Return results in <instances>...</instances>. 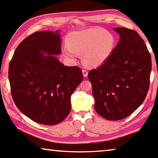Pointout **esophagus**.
<instances>
[{
    "label": "esophagus",
    "mask_w": 158,
    "mask_h": 158,
    "mask_svg": "<svg viewBox=\"0 0 158 158\" xmlns=\"http://www.w3.org/2000/svg\"><path fill=\"white\" fill-rule=\"evenodd\" d=\"M82 73H83V76L84 77L88 76V72H87L86 69H82Z\"/></svg>",
    "instance_id": "obj_1"
}]
</instances>
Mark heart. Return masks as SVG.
Segmentation results:
<instances>
[{
    "mask_svg": "<svg viewBox=\"0 0 158 158\" xmlns=\"http://www.w3.org/2000/svg\"><path fill=\"white\" fill-rule=\"evenodd\" d=\"M67 43L63 48L66 57L74 60L78 57V53L84 54V60L87 65L98 67L103 64L112 53L115 39L107 30L96 27L71 32L67 36Z\"/></svg>",
    "mask_w": 158,
    "mask_h": 158,
    "instance_id": "heart-1",
    "label": "heart"
}]
</instances>
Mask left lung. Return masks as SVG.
<instances>
[{"label":"left lung","instance_id":"8db88e82","mask_svg":"<svg viewBox=\"0 0 158 158\" xmlns=\"http://www.w3.org/2000/svg\"><path fill=\"white\" fill-rule=\"evenodd\" d=\"M120 35L106 61L88 74L96 111L109 121L130 116L145 100L150 86L151 56L135 30L114 28Z\"/></svg>","mask_w":158,"mask_h":158}]
</instances>
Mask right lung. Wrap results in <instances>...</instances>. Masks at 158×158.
<instances>
[{"instance_id":"add662e5","label":"right lung","mask_w":158,"mask_h":158,"mask_svg":"<svg viewBox=\"0 0 158 158\" xmlns=\"http://www.w3.org/2000/svg\"><path fill=\"white\" fill-rule=\"evenodd\" d=\"M59 32L29 35L15 50L8 69L16 106L33 121L49 126L68 116L72 94L83 79L79 67L64 66L55 56L61 53Z\"/></svg>"}]
</instances>
